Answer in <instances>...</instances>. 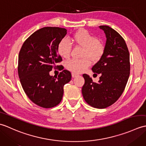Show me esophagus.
Returning <instances> with one entry per match:
<instances>
[{"label":"esophagus","mask_w":146,"mask_h":146,"mask_svg":"<svg viewBox=\"0 0 146 146\" xmlns=\"http://www.w3.org/2000/svg\"><path fill=\"white\" fill-rule=\"evenodd\" d=\"M71 76H72L73 78H75V77L78 76V74L75 73H71Z\"/></svg>","instance_id":"34e87169"}]
</instances>
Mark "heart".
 Instances as JSON below:
<instances>
[{"label": "heart", "mask_w": 146, "mask_h": 146, "mask_svg": "<svg viewBox=\"0 0 146 146\" xmlns=\"http://www.w3.org/2000/svg\"><path fill=\"white\" fill-rule=\"evenodd\" d=\"M71 40L77 46L83 48L80 60L72 59L68 61L66 66L75 73H82L90 64V60L97 62L100 60L105 52V44L101 40L95 37L85 29H80L71 36ZM58 52L61 56L67 58L70 56L71 44L65 39L60 42L58 46Z\"/></svg>", "instance_id": "b5f03b06"}]
</instances>
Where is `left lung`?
<instances>
[{
  "label": "left lung",
  "instance_id": "8db88e82",
  "mask_svg": "<svg viewBox=\"0 0 146 146\" xmlns=\"http://www.w3.org/2000/svg\"><path fill=\"white\" fill-rule=\"evenodd\" d=\"M107 41L101 59L92 67L94 75L100 74L98 83L83 74L85 84L82 95L90 106L105 108L114 104L124 90L130 75V54L125 40L116 31L108 26H100Z\"/></svg>",
  "mask_w": 146,
  "mask_h": 146
}]
</instances>
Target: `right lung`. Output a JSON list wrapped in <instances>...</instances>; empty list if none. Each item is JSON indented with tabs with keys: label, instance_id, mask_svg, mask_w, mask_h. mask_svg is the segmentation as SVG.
Here are the masks:
<instances>
[{
	"label": "right lung",
	"instance_id": "1",
	"mask_svg": "<svg viewBox=\"0 0 146 146\" xmlns=\"http://www.w3.org/2000/svg\"><path fill=\"white\" fill-rule=\"evenodd\" d=\"M66 29L45 27L32 34L22 46L18 58V75L21 85L34 104L52 108L60 103L63 87L71 79L70 71L64 70L58 76L49 75L52 68L62 61L58 46L66 35Z\"/></svg>",
	"mask_w": 146,
	"mask_h": 146
}]
</instances>
